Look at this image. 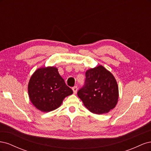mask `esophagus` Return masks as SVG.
<instances>
[{"instance_id": "34e87169", "label": "esophagus", "mask_w": 151, "mask_h": 151, "mask_svg": "<svg viewBox=\"0 0 151 151\" xmlns=\"http://www.w3.org/2000/svg\"><path fill=\"white\" fill-rule=\"evenodd\" d=\"M77 89H78V88H77V86H74V88H72V90H73V92H74V94H76L77 92Z\"/></svg>"}]
</instances>
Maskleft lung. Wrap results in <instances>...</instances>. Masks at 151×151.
<instances>
[{"label": "left lung", "instance_id": "left-lung-1", "mask_svg": "<svg viewBox=\"0 0 151 151\" xmlns=\"http://www.w3.org/2000/svg\"><path fill=\"white\" fill-rule=\"evenodd\" d=\"M77 95L88 110L101 115L116 106L118 86L111 73L100 65L86 71L84 86Z\"/></svg>", "mask_w": 151, "mask_h": 151}]
</instances>
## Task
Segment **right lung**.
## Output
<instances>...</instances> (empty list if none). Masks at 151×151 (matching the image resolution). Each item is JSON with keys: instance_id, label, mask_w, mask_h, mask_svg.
<instances>
[{"instance_id": "1", "label": "right lung", "mask_w": 151, "mask_h": 151, "mask_svg": "<svg viewBox=\"0 0 151 151\" xmlns=\"http://www.w3.org/2000/svg\"><path fill=\"white\" fill-rule=\"evenodd\" d=\"M28 88L31 102L43 112L55 110L73 93L55 67L38 68L31 76Z\"/></svg>"}]
</instances>
